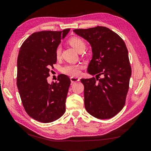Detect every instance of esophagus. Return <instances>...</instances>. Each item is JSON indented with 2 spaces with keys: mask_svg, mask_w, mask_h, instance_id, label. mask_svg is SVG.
<instances>
[{
  "mask_svg": "<svg viewBox=\"0 0 151 151\" xmlns=\"http://www.w3.org/2000/svg\"><path fill=\"white\" fill-rule=\"evenodd\" d=\"M70 80H71L72 83H75V82H79V81H80V78H77V77H73V76L71 77Z\"/></svg>",
  "mask_w": 151,
  "mask_h": 151,
  "instance_id": "obj_1",
  "label": "esophagus"
}]
</instances>
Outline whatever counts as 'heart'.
<instances>
[{
  "instance_id": "obj_1",
  "label": "heart",
  "mask_w": 151,
  "mask_h": 151,
  "mask_svg": "<svg viewBox=\"0 0 151 151\" xmlns=\"http://www.w3.org/2000/svg\"><path fill=\"white\" fill-rule=\"evenodd\" d=\"M69 42L73 48L76 49L78 52H83L86 48V44L84 41L80 37H73L69 40ZM62 48L60 46H57L55 50V56L57 59H59L61 55ZM82 67L80 64H69L65 65L62 69L64 73L70 76H78L80 74V69Z\"/></svg>"
}]
</instances>
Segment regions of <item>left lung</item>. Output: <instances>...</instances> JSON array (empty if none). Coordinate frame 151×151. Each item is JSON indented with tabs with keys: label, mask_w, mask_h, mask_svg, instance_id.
<instances>
[{
	"label": "left lung",
	"mask_w": 151,
	"mask_h": 151,
	"mask_svg": "<svg viewBox=\"0 0 151 151\" xmlns=\"http://www.w3.org/2000/svg\"><path fill=\"white\" fill-rule=\"evenodd\" d=\"M73 31L89 42L92 52L87 72L96 78L81 79L85 107L96 118L110 119L124 106L129 89L131 68L125 42L105 27Z\"/></svg>",
	"instance_id": "left-lung-1"
}]
</instances>
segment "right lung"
<instances>
[{
    "label": "right lung",
    "mask_w": 151,
    "mask_h": 151,
    "mask_svg": "<svg viewBox=\"0 0 151 151\" xmlns=\"http://www.w3.org/2000/svg\"><path fill=\"white\" fill-rule=\"evenodd\" d=\"M70 29L32 34L23 42L17 60V87L26 112L36 121H55L65 111L71 80L66 75L58 82H47L50 69L57 62L55 50Z\"/></svg>",
    "instance_id": "obj_1"
}]
</instances>
